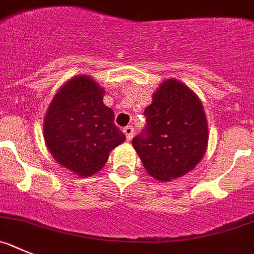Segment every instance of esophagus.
Listing matches in <instances>:
<instances>
[{"mask_svg": "<svg viewBox=\"0 0 254 254\" xmlns=\"http://www.w3.org/2000/svg\"><path fill=\"white\" fill-rule=\"evenodd\" d=\"M124 134L127 135V140H130V139L132 138V134H134V127H132L131 125H129V127H124Z\"/></svg>", "mask_w": 254, "mask_h": 254, "instance_id": "obj_1", "label": "esophagus"}]
</instances>
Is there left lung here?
Instances as JSON below:
<instances>
[{"instance_id":"left-lung-1","label":"left lung","mask_w":254,"mask_h":254,"mask_svg":"<svg viewBox=\"0 0 254 254\" xmlns=\"http://www.w3.org/2000/svg\"><path fill=\"white\" fill-rule=\"evenodd\" d=\"M147 124L131 140L144 168L159 181H171L193 170L207 145V122L195 93L167 79L144 110Z\"/></svg>"}]
</instances>
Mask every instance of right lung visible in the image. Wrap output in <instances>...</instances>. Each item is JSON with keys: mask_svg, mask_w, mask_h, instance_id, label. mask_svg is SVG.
I'll use <instances>...</instances> for the list:
<instances>
[{"mask_svg": "<svg viewBox=\"0 0 254 254\" xmlns=\"http://www.w3.org/2000/svg\"><path fill=\"white\" fill-rule=\"evenodd\" d=\"M104 90L88 76L69 79L54 96L44 122V138L56 161L78 176L95 175L109 153L125 140Z\"/></svg>", "mask_w": 254, "mask_h": 254, "instance_id": "obj_1", "label": "right lung"}]
</instances>
